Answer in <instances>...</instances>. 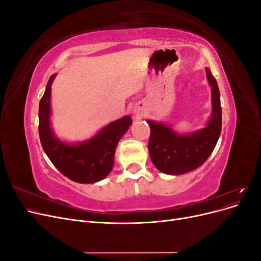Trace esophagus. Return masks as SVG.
Masks as SVG:
<instances>
[{
  "label": "esophagus",
  "mask_w": 261,
  "mask_h": 261,
  "mask_svg": "<svg viewBox=\"0 0 261 261\" xmlns=\"http://www.w3.org/2000/svg\"><path fill=\"white\" fill-rule=\"evenodd\" d=\"M135 113H136L137 116H143L144 111H143V110H141V109H136V110H135Z\"/></svg>",
  "instance_id": "1"
}]
</instances>
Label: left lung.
<instances>
[{"instance_id":"obj_1","label":"left lung","mask_w":261,"mask_h":261,"mask_svg":"<svg viewBox=\"0 0 261 261\" xmlns=\"http://www.w3.org/2000/svg\"><path fill=\"white\" fill-rule=\"evenodd\" d=\"M211 87L212 112L203 128L181 135L161 122L147 120L150 126L149 154L154 167L164 174L180 175L202 165L215 149L222 127L220 91L216 78L206 67Z\"/></svg>"}]
</instances>
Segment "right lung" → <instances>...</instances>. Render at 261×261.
<instances>
[{"label":"right lung","mask_w":261,"mask_h":261,"mask_svg":"<svg viewBox=\"0 0 261 261\" xmlns=\"http://www.w3.org/2000/svg\"><path fill=\"white\" fill-rule=\"evenodd\" d=\"M57 74L46 84L39 103V136L44 152L63 175L76 183L92 184L106 178L114 165L118 141L133 121L126 115L105 126L96 135L82 143L67 144L60 140L51 128V86Z\"/></svg>","instance_id":"obj_1"}]
</instances>
